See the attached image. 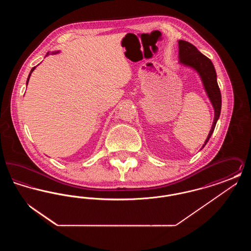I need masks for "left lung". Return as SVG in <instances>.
Listing matches in <instances>:
<instances>
[{"mask_svg": "<svg viewBox=\"0 0 251 251\" xmlns=\"http://www.w3.org/2000/svg\"><path fill=\"white\" fill-rule=\"evenodd\" d=\"M178 44L179 65L184 66L186 68H190L200 75L204 90L215 111L214 122L210 132L201 149L202 150L214 132L216 122L219 119L221 112V93L217 84L216 72L212 61L202 54L193 44L184 40H179Z\"/></svg>", "mask_w": 251, "mask_h": 251, "instance_id": "8db88e82", "label": "left lung"}]
</instances>
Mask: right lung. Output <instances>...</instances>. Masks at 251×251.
<instances>
[{
	"mask_svg": "<svg viewBox=\"0 0 251 251\" xmlns=\"http://www.w3.org/2000/svg\"><path fill=\"white\" fill-rule=\"evenodd\" d=\"M60 50H56V51H52V52H50V51H48L47 52V54H46V56H48L49 54H55V53H58L59 52ZM36 67H34L32 70H31V72H30V73H29V75H28V78H27V82H26V85L28 84V82H29V79H30V76H31V74H32V72H34L35 71V69H36Z\"/></svg>",
	"mask_w": 251,
	"mask_h": 251,
	"instance_id": "add662e5",
	"label": "right lung"
}]
</instances>
